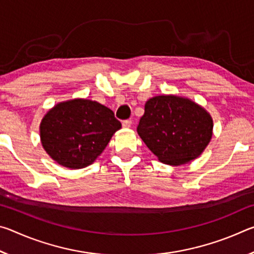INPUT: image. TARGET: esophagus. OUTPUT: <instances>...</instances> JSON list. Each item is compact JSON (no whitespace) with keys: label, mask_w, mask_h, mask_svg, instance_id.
<instances>
[{"label":"esophagus","mask_w":254,"mask_h":254,"mask_svg":"<svg viewBox=\"0 0 254 254\" xmlns=\"http://www.w3.org/2000/svg\"><path fill=\"white\" fill-rule=\"evenodd\" d=\"M131 124H132V121H131V120H124V121L122 122V126H123V127H131Z\"/></svg>","instance_id":"34e87169"}]
</instances>
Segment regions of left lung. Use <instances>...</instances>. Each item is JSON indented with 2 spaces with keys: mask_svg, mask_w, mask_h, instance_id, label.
<instances>
[{
  "mask_svg": "<svg viewBox=\"0 0 254 254\" xmlns=\"http://www.w3.org/2000/svg\"><path fill=\"white\" fill-rule=\"evenodd\" d=\"M212 130L213 120L203 107L175 95L150 98L136 127L159 160L171 166L198 157L209 143Z\"/></svg>",
  "mask_w": 254,
  "mask_h": 254,
  "instance_id": "left-lung-1",
  "label": "left lung"
}]
</instances>
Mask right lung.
Listing matches in <instances>:
<instances>
[{"label":"right lung","mask_w":254,"mask_h":254,"mask_svg":"<svg viewBox=\"0 0 254 254\" xmlns=\"http://www.w3.org/2000/svg\"><path fill=\"white\" fill-rule=\"evenodd\" d=\"M121 127L109 107L76 98L59 103L45 115L41 143L59 165L80 169L94 162Z\"/></svg>","instance_id":"right-lung-1"}]
</instances>
